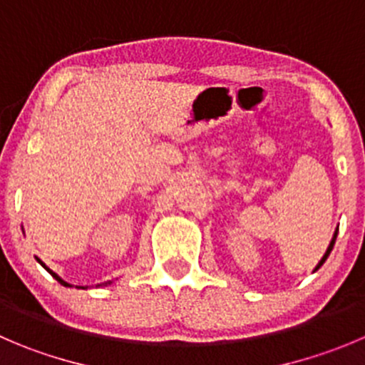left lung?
Listing matches in <instances>:
<instances>
[{"instance_id":"left-lung-1","label":"left lung","mask_w":365,"mask_h":365,"mask_svg":"<svg viewBox=\"0 0 365 365\" xmlns=\"http://www.w3.org/2000/svg\"><path fill=\"white\" fill-rule=\"evenodd\" d=\"M336 232H339V227H336V231L333 232V238H331V242H329V245H328V249H326V252H324V256H322L321 258V262L317 263V265H315V269H314V272L315 270H319L322 267V263L326 262V259H328V256H329V252H331V249H333V245H335V240H336Z\"/></svg>"}]
</instances>
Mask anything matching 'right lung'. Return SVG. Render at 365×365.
I'll use <instances>...</instances> for the list:
<instances>
[{
	"instance_id": "right-lung-1",
	"label": "right lung",
	"mask_w": 365,
	"mask_h": 365,
	"mask_svg": "<svg viewBox=\"0 0 365 365\" xmlns=\"http://www.w3.org/2000/svg\"><path fill=\"white\" fill-rule=\"evenodd\" d=\"M37 259V262H39L41 263V265H43L44 267V269H46L48 270V272H50L51 274V276H53L55 277V279H57L58 281V283H61V284H64V287H73V284L71 283H68V281H64V279H62V277L61 276H58V274L57 272H53V270H51V269H48V267L46 265H44V263L43 262H41V259L39 258H36ZM102 284L103 283H100V284H96V287H102ZM76 289H88V287H76Z\"/></svg>"
}]
</instances>
